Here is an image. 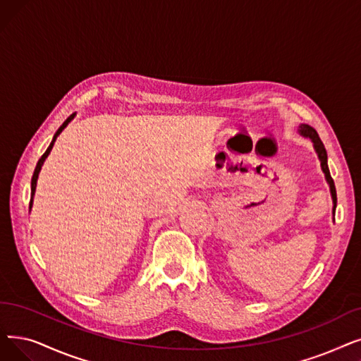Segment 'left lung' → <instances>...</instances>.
I'll return each mask as SVG.
<instances>
[{"label":"left lung","instance_id":"8db88e82","mask_svg":"<svg viewBox=\"0 0 361 361\" xmlns=\"http://www.w3.org/2000/svg\"><path fill=\"white\" fill-rule=\"evenodd\" d=\"M298 133H300V135L305 137V138H310L311 143H312V147H314L317 156H319V161H320V166H322V171L324 174V178L329 184V189H331V196H332V202H334V208H332V214H334V221H335V211H336V189H335V183L331 177V172H329V166H327V153H326V149H324V145L322 143V140L317 134V131L310 127V125L307 123H300V127H298Z\"/></svg>","mask_w":361,"mask_h":361}]
</instances>
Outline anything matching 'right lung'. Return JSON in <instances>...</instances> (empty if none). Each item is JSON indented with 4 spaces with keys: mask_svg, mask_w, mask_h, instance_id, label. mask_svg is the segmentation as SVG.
<instances>
[{
    "mask_svg": "<svg viewBox=\"0 0 361 361\" xmlns=\"http://www.w3.org/2000/svg\"><path fill=\"white\" fill-rule=\"evenodd\" d=\"M75 115H76V112L75 114H72L63 123L60 125V128L56 131V134H54V137H53V140H51V143H50V146L47 147V150H45V153L41 156L39 158V161H38V164H37V166H35V171H34V176H32V180H30V203H29V211L32 209V203H34V196H35V190H37V181H38V176H39V172H41V168H42V165H44V162H45V159H47V156L50 154V152H51V149H53V146H54V142L57 140V137L60 135V133L63 131L66 127H68V123L75 118Z\"/></svg>",
    "mask_w": 361,
    "mask_h": 361,
    "instance_id": "add662e5",
    "label": "right lung"
}]
</instances>
